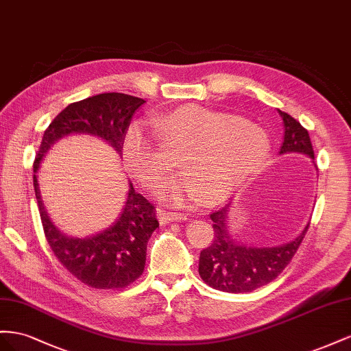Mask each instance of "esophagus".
Masks as SVG:
<instances>
[{
	"instance_id": "34e87169",
	"label": "esophagus",
	"mask_w": 351,
	"mask_h": 351,
	"mask_svg": "<svg viewBox=\"0 0 351 351\" xmlns=\"http://www.w3.org/2000/svg\"><path fill=\"white\" fill-rule=\"evenodd\" d=\"M186 216L184 213H173V212H166V210H158V220L162 223H170V222H181L185 220Z\"/></svg>"
}]
</instances>
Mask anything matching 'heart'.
<instances>
[{
  "mask_svg": "<svg viewBox=\"0 0 351 351\" xmlns=\"http://www.w3.org/2000/svg\"><path fill=\"white\" fill-rule=\"evenodd\" d=\"M152 123L165 144L181 147L178 162L184 178L158 189L172 204H184L198 195L206 202L226 197L256 173L269 154L265 128L206 107H179L154 116ZM122 154L131 173L147 186L158 182L170 169L153 132L141 122L126 129Z\"/></svg>",
  "mask_w": 351,
  "mask_h": 351,
  "instance_id": "b5f03b06",
  "label": "heart"
}]
</instances>
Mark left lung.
I'll return each instance as SVG.
<instances>
[{
	"label": "left lung",
	"mask_w": 351,
	"mask_h": 351,
	"mask_svg": "<svg viewBox=\"0 0 351 351\" xmlns=\"http://www.w3.org/2000/svg\"><path fill=\"white\" fill-rule=\"evenodd\" d=\"M284 123V141L279 154L298 153L312 158L315 153L306 129L294 117L278 110ZM316 167V165H315ZM317 170V169H316ZM231 204L210 215L213 220L215 239L199 253L198 274L203 281L225 293H250L263 287L282 272L302 244L308 223L293 241L275 247H256L239 243L229 229Z\"/></svg>",
	"instance_id": "8db88e82"
}]
</instances>
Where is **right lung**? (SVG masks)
<instances>
[{
  "label": "right lung",
  "instance_id": "1",
  "mask_svg": "<svg viewBox=\"0 0 351 351\" xmlns=\"http://www.w3.org/2000/svg\"><path fill=\"white\" fill-rule=\"evenodd\" d=\"M144 103L138 97L106 93L69 104L47 128L34 163L35 195L47 241L58 262L93 288H123L143 275L147 243L158 226L156 208L129 181L126 202L112 225L85 238L70 237L60 231L47 213L39 191L38 170L56 143L75 134L101 139L122 156L123 135L136 108Z\"/></svg>",
  "mask_w": 351,
  "mask_h": 351
}]
</instances>
